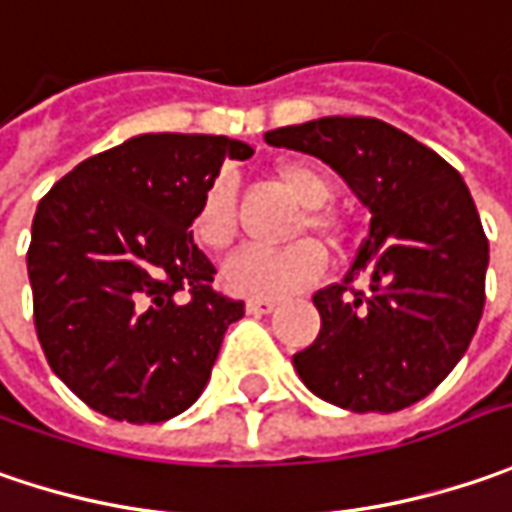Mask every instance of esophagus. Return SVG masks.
Returning <instances> with one entry per match:
<instances>
[{
  "mask_svg": "<svg viewBox=\"0 0 512 512\" xmlns=\"http://www.w3.org/2000/svg\"><path fill=\"white\" fill-rule=\"evenodd\" d=\"M275 306H278L275 300H246V312L249 315H269V312H275Z\"/></svg>",
  "mask_w": 512,
  "mask_h": 512,
  "instance_id": "esophagus-1",
  "label": "esophagus"
}]
</instances>
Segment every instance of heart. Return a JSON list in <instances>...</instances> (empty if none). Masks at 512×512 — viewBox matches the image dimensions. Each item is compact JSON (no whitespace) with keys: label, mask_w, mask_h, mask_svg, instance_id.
Returning a JSON list of instances; mask_svg holds the SVG:
<instances>
[{"label":"heart","mask_w":512,"mask_h":512,"mask_svg":"<svg viewBox=\"0 0 512 512\" xmlns=\"http://www.w3.org/2000/svg\"><path fill=\"white\" fill-rule=\"evenodd\" d=\"M275 177L300 206H306L295 234L300 237L312 232L335 243L341 234V220L335 212L323 209V203L332 197V183L321 168L289 160L275 168ZM191 234L209 252H226L232 246L237 237V191L229 177H217L203 191L191 220ZM323 269L326 255L321 246L315 240H298L283 249H246L234 255L223 269V280L234 295L280 300L312 286L323 275Z\"/></svg>","instance_id":"b5f03b06"}]
</instances>
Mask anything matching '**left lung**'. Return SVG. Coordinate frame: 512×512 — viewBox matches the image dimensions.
Here are the masks:
<instances>
[{
  "label": "left lung",
  "mask_w": 512,
  "mask_h": 512,
  "mask_svg": "<svg viewBox=\"0 0 512 512\" xmlns=\"http://www.w3.org/2000/svg\"><path fill=\"white\" fill-rule=\"evenodd\" d=\"M266 143L332 166L372 214L341 283L315 292L321 332L292 358L318 398L398 412L461 361L484 312L490 246L461 174L433 148L372 117H321ZM364 274L367 290H352Z\"/></svg>",
  "instance_id": "8db88e82"
}]
</instances>
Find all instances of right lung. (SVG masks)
I'll return each mask as SVG.
<instances>
[{"instance_id":"1","label":"right lung","mask_w":512,"mask_h":512,"mask_svg":"<svg viewBox=\"0 0 512 512\" xmlns=\"http://www.w3.org/2000/svg\"><path fill=\"white\" fill-rule=\"evenodd\" d=\"M255 151L214 134H140L82 160L34 214L28 278L48 364L91 410L160 424L200 398L243 300L189 226L223 160Z\"/></svg>"}]
</instances>
